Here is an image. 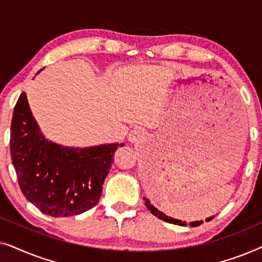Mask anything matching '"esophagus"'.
Returning <instances> with one entry per match:
<instances>
[{
	"mask_svg": "<svg viewBox=\"0 0 262 262\" xmlns=\"http://www.w3.org/2000/svg\"><path fill=\"white\" fill-rule=\"evenodd\" d=\"M142 137H143V131H142L139 127L134 128V130L131 131L130 136H128V138H130L131 142H137V141H139V139H141Z\"/></svg>",
	"mask_w": 262,
	"mask_h": 262,
	"instance_id": "34e87169",
	"label": "esophagus"
}]
</instances>
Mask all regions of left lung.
<instances>
[{
    "mask_svg": "<svg viewBox=\"0 0 262 262\" xmlns=\"http://www.w3.org/2000/svg\"><path fill=\"white\" fill-rule=\"evenodd\" d=\"M144 200H145V206L148 207L150 212H151L155 217L160 218V220H162V221H164V222H167V223H173V224H179V225H186L185 222H181V221H179V220H174V218L166 216V214L162 213V212H161V211L157 210L155 206L151 205V204H150V202H149L148 199H145V198H144ZM212 218H213V217L207 218L206 222L211 221V220H212ZM202 223H203L202 221H200V222H193V223H189V225H191V227H198V225H200Z\"/></svg>",
    "mask_w": 262,
    "mask_h": 262,
    "instance_id": "obj_1",
    "label": "left lung"
}]
</instances>
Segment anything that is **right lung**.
<instances>
[{
    "label": "right lung",
    "mask_w": 262,
    "mask_h": 262,
    "mask_svg": "<svg viewBox=\"0 0 262 262\" xmlns=\"http://www.w3.org/2000/svg\"><path fill=\"white\" fill-rule=\"evenodd\" d=\"M123 144L63 148L39 130L26 93H21L10 125V155L21 192L52 217H71L99 203L103 181Z\"/></svg>",
    "instance_id": "1"
}]
</instances>
